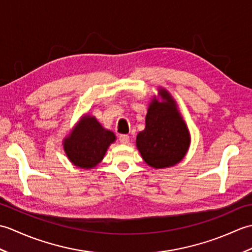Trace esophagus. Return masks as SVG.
<instances>
[{"instance_id": "1", "label": "esophagus", "mask_w": 252, "mask_h": 252, "mask_svg": "<svg viewBox=\"0 0 252 252\" xmlns=\"http://www.w3.org/2000/svg\"><path fill=\"white\" fill-rule=\"evenodd\" d=\"M119 141H120V143H122V144H126V143H129L130 137H129V135L122 134V135L119 136Z\"/></svg>"}]
</instances>
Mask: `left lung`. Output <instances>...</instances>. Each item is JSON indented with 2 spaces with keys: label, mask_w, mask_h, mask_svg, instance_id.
<instances>
[{
  "label": "left lung",
  "mask_w": 252,
  "mask_h": 252,
  "mask_svg": "<svg viewBox=\"0 0 252 252\" xmlns=\"http://www.w3.org/2000/svg\"><path fill=\"white\" fill-rule=\"evenodd\" d=\"M190 134L178 104L167 90L158 89L148 106L145 129L136 136L142 158L154 169L170 168L184 159Z\"/></svg>",
  "instance_id": "1"
}]
</instances>
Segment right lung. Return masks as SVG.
Segmentation results:
<instances>
[{"mask_svg": "<svg viewBox=\"0 0 252 252\" xmlns=\"http://www.w3.org/2000/svg\"><path fill=\"white\" fill-rule=\"evenodd\" d=\"M115 141L114 132L105 129L94 116L87 114L63 138V146L69 161L88 170L104 159L107 149Z\"/></svg>", "mask_w": 252, "mask_h": 252, "instance_id": "obj_1", "label": "right lung"}]
</instances>
